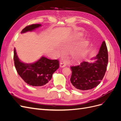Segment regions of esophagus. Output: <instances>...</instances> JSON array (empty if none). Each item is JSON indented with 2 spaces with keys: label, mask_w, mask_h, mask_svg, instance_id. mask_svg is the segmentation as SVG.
<instances>
[{
  "label": "esophagus",
  "mask_w": 121,
  "mask_h": 121,
  "mask_svg": "<svg viewBox=\"0 0 121 121\" xmlns=\"http://www.w3.org/2000/svg\"><path fill=\"white\" fill-rule=\"evenodd\" d=\"M65 66H66V64H65L63 63H60V67L64 68V67H65Z\"/></svg>",
  "instance_id": "esophagus-1"
}]
</instances>
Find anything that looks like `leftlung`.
<instances>
[{
    "label": "left lung",
    "mask_w": 121,
    "mask_h": 121,
    "mask_svg": "<svg viewBox=\"0 0 121 121\" xmlns=\"http://www.w3.org/2000/svg\"><path fill=\"white\" fill-rule=\"evenodd\" d=\"M93 59L95 61L93 63L83 61L79 65L71 67L70 81L74 89L81 91L92 89L103 79L108 64V49L104 41Z\"/></svg>",
    "instance_id": "1"
}]
</instances>
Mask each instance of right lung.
Wrapping results in <instances>:
<instances>
[{"label":"right lung","instance_id":"right-lung-1","mask_svg":"<svg viewBox=\"0 0 121 121\" xmlns=\"http://www.w3.org/2000/svg\"><path fill=\"white\" fill-rule=\"evenodd\" d=\"M40 26L41 24L28 26L22 31L21 33L32 31ZM13 60L18 74L26 83L33 86H42L48 83L52 78L53 73L60 66L59 61L57 60H51L44 56H42L33 63H24L18 57L15 48Z\"/></svg>","mask_w":121,"mask_h":121}]
</instances>
